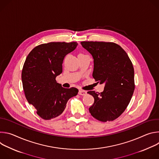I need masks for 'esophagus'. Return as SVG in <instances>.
<instances>
[{
  "label": "esophagus",
  "instance_id": "obj_1",
  "mask_svg": "<svg viewBox=\"0 0 159 159\" xmlns=\"http://www.w3.org/2000/svg\"><path fill=\"white\" fill-rule=\"evenodd\" d=\"M87 94V92L83 90H79V94L80 96H85Z\"/></svg>",
  "mask_w": 159,
  "mask_h": 159
}]
</instances>
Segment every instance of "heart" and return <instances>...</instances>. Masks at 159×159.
Masks as SVG:
<instances>
[{
	"mask_svg": "<svg viewBox=\"0 0 159 159\" xmlns=\"http://www.w3.org/2000/svg\"><path fill=\"white\" fill-rule=\"evenodd\" d=\"M81 54H82V53H79V55H81Z\"/></svg>",
	"mask_w": 159,
	"mask_h": 159,
	"instance_id": "obj_1",
	"label": "heart"
}]
</instances>
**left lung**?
Segmentation results:
<instances>
[{
	"label": "left lung",
	"instance_id": "left-lung-1",
	"mask_svg": "<svg viewBox=\"0 0 159 159\" xmlns=\"http://www.w3.org/2000/svg\"><path fill=\"white\" fill-rule=\"evenodd\" d=\"M83 48L94 59L93 77L103 92H87L94 98L89 112L99 121L106 122L118 118L125 111L132 98L134 89V69L126 52L111 42L82 41Z\"/></svg>",
	"mask_w": 159,
	"mask_h": 159
}]
</instances>
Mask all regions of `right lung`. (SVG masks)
Instances as JSON below:
<instances>
[{"instance_id": "obj_1", "label": "right lung", "mask_w": 159, "mask_h": 159, "mask_svg": "<svg viewBox=\"0 0 159 159\" xmlns=\"http://www.w3.org/2000/svg\"><path fill=\"white\" fill-rule=\"evenodd\" d=\"M77 44V42L41 44L31 51L25 60L21 75L25 96L44 120L60 115L67 101L78 94L77 88L65 89L55 80L62 72L65 57Z\"/></svg>"}]
</instances>
